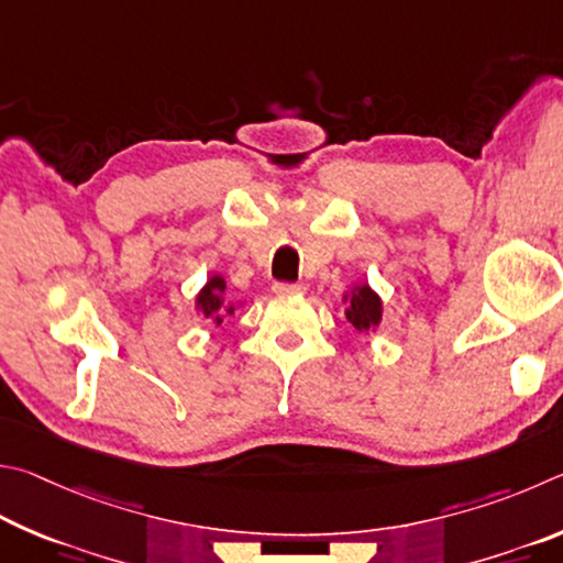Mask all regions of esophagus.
Instances as JSON below:
<instances>
[{
	"instance_id": "obj_1",
	"label": "esophagus",
	"mask_w": 563,
	"mask_h": 563,
	"mask_svg": "<svg viewBox=\"0 0 563 563\" xmlns=\"http://www.w3.org/2000/svg\"><path fill=\"white\" fill-rule=\"evenodd\" d=\"M307 291V287L303 284H274V294H279V297H297V294H303Z\"/></svg>"
}]
</instances>
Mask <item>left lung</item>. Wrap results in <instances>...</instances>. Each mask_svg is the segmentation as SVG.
<instances>
[{
	"label": "left lung",
	"mask_w": 563,
	"mask_h": 563,
	"mask_svg": "<svg viewBox=\"0 0 563 563\" xmlns=\"http://www.w3.org/2000/svg\"><path fill=\"white\" fill-rule=\"evenodd\" d=\"M343 303H346V319L353 329L363 336L376 333L383 321V299L380 294L371 287L368 282L353 284V287L343 294Z\"/></svg>",
	"instance_id": "obj_1"
}]
</instances>
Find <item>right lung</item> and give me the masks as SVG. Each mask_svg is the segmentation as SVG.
I'll return each instance as SVG.
<instances>
[{
    "instance_id": "right-lung-1",
    "label": "right lung",
    "mask_w": 563,
    "mask_h": 563,
    "mask_svg": "<svg viewBox=\"0 0 563 563\" xmlns=\"http://www.w3.org/2000/svg\"><path fill=\"white\" fill-rule=\"evenodd\" d=\"M244 301H232L227 294V279L222 274L207 276L205 287L195 294V311L200 319L212 321L214 327H222L224 317H232L236 307H242Z\"/></svg>"
}]
</instances>
